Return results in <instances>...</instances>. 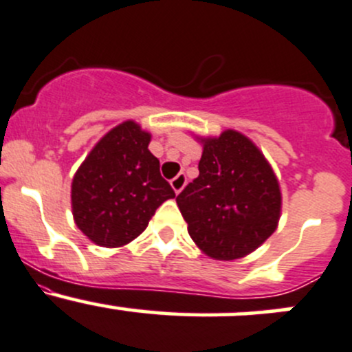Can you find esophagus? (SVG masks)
<instances>
[{
  "label": "esophagus",
  "mask_w": 352,
  "mask_h": 352,
  "mask_svg": "<svg viewBox=\"0 0 352 352\" xmlns=\"http://www.w3.org/2000/svg\"><path fill=\"white\" fill-rule=\"evenodd\" d=\"M186 182H187L186 173H179V175H177L175 179L170 180V186H172L173 192H175V194H180V192H182V188L186 187Z\"/></svg>",
  "instance_id": "obj_1"
}]
</instances>
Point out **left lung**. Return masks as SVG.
<instances>
[{"mask_svg": "<svg viewBox=\"0 0 352 352\" xmlns=\"http://www.w3.org/2000/svg\"><path fill=\"white\" fill-rule=\"evenodd\" d=\"M195 138L202 143L199 177L177 195L188 234L212 260L244 258L278 228V179L263 151L236 129Z\"/></svg>", "mask_w": 352, "mask_h": 352, "instance_id": "left-lung-1", "label": "left lung"}]
</instances>
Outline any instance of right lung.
Here are the masks:
<instances>
[{"label":"right lung","mask_w":352,"mask_h":352,"mask_svg":"<svg viewBox=\"0 0 352 352\" xmlns=\"http://www.w3.org/2000/svg\"><path fill=\"white\" fill-rule=\"evenodd\" d=\"M151 135L128 120L109 129L77 168L70 188L77 228L104 248L138 238L151 216L175 192L148 150Z\"/></svg>","instance_id":"right-lung-1"}]
</instances>
